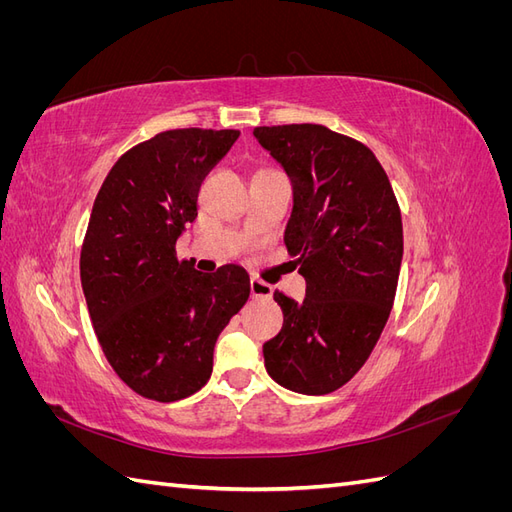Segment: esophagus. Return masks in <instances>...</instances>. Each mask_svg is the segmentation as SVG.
<instances>
[{"label": "esophagus", "mask_w": 512, "mask_h": 512, "mask_svg": "<svg viewBox=\"0 0 512 512\" xmlns=\"http://www.w3.org/2000/svg\"><path fill=\"white\" fill-rule=\"evenodd\" d=\"M250 288H252L254 299H271L273 297V286L267 284V282H262V280H252Z\"/></svg>", "instance_id": "1"}]
</instances>
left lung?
Masks as SVG:
<instances>
[{
    "label": "left lung",
    "mask_w": 512,
    "mask_h": 512,
    "mask_svg": "<svg viewBox=\"0 0 512 512\" xmlns=\"http://www.w3.org/2000/svg\"><path fill=\"white\" fill-rule=\"evenodd\" d=\"M258 143L284 166L294 207L286 247L305 277V299L275 290L284 327L262 346L284 389L327 395L344 386L380 339L399 280L404 228L374 151L318 123L260 126Z\"/></svg>",
    "instance_id": "1"
}]
</instances>
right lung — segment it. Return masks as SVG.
I'll use <instances>...</instances> for the list:
<instances>
[{"mask_svg":"<svg viewBox=\"0 0 512 512\" xmlns=\"http://www.w3.org/2000/svg\"><path fill=\"white\" fill-rule=\"evenodd\" d=\"M239 130L181 128L128 149L106 175L81 247V282L106 361L141 397L177 401L203 389L213 348L250 299L235 265L200 273L177 258L198 190Z\"/></svg>","mask_w":512,"mask_h":512,"instance_id":"add662e5","label":"right lung"}]
</instances>
